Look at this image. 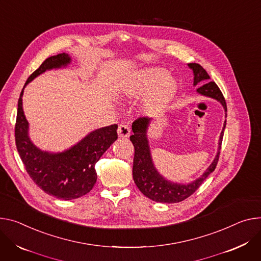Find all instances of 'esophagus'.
Segmentation results:
<instances>
[{"label": "esophagus", "mask_w": 261, "mask_h": 261, "mask_svg": "<svg viewBox=\"0 0 261 261\" xmlns=\"http://www.w3.org/2000/svg\"><path fill=\"white\" fill-rule=\"evenodd\" d=\"M130 128L127 125H120L117 129V134L120 137H129L130 136Z\"/></svg>", "instance_id": "1"}]
</instances>
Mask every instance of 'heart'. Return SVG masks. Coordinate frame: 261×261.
Here are the masks:
<instances>
[{
    "instance_id": "heart-1",
    "label": "heart",
    "mask_w": 261,
    "mask_h": 261,
    "mask_svg": "<svg viewBox=\"0 0 261 261\" xmlns=\"http://www.w3.org/2000/svg\"><path fill=\"white\" fill-rule=\"evenodd\" d=\"M161 67H146L131 74L122 86V94L129 100H137L146 96L143 111L156 115L167 109L177 97L179 85L177 80L165 75Z\"/></svg>"
}]
</instances>
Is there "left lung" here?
<instances>
[{"label": "left lung", "mask_w": 261, "mask_h": 261, "mask_svg": "<svg viewBox=\"0 0 261 261\" xmlns=\"http://www.w3.org/2000/svg\"><path fill=\"white\" fill-rule=\"evenodd\" d=\"M188 67L194 73V86L199 83L204 84L197 89V92L201 96L209 97L220 102L225 110V116L227 117V105L223 97V93L219 86L213 82H209L210 77L206 70L198 63H188ZM226 120L224 127L219 138V149L217 155L206 169V171L196 180L189 183H177L168 180L163 177L156 169L152 159L151 149L148 138V129L152 124V118L150 117H139L138 120L133 122L132 131L133 135L130 136V140L134 146V160H133V180L138 187L139 191L147 198L160 203H178L189 196H192L204 180L213 172L217 167L220 150L223 140L224 130L226 127Z\"/></svg>", "instance_id": "8db88e82"}]
</instances>
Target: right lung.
<instances>
[{
  "instance_id": "right-lung-1",
  "label": "right lung",
  "mask_w": 261,
  "mask_h": 261,
  "mask_svg": "<svg viewBox=\"0 0 261 261\" xmlns=\"http://www.w3.org/2000/svg\"><path fill=\"white\" fill-rule=\"evenodd\" d=\"M72 58L61 53L46 58L28 78L17 103L15 144L31 179L42 191L61 200H74L89 193L97 182L94 165L117 139V125L89 132L85 137L62 152L42 151L29 136V123L22 109L23 89L46 70L66 67Z\"/></svg>"
}]
</instances>
